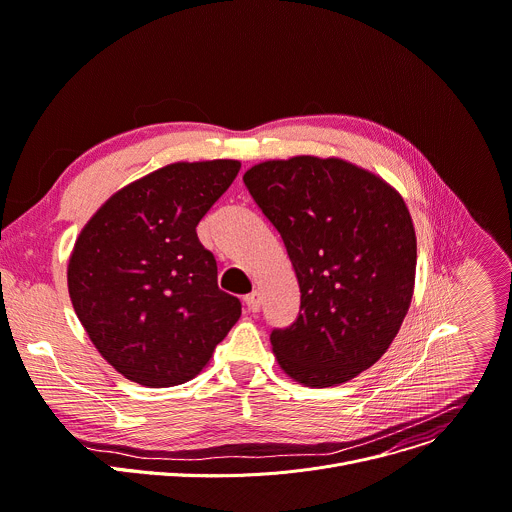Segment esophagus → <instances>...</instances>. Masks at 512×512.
Returning <instances> with one entry per match:
<instances>
[{
    "label": "esophagus",
    "instance_id": "34e87169",
    "mask_svg": "<svg viewBox=\"0 0 512 512\" xmlns=\"http://www.w3.org/2000/svg\"><path fill=\"white\" fill-rule=\"evenodd\" d=\"M245 306L251 310V312H257L261 308V294L257 290H253L251 294L245 296Z\"/></svg>",
    "mask_w": 512,
    "mask_h": 512
}]
</instances>
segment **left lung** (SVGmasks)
Wrapping results in <instances>:
<instances>
[{
	"mask_svg": "<svg viewBox=\"0 0 512 512\" xmlns=\"http://www.w3.org/2000/svg\"><path fill=\"white\" fill-rule=\"evenodd\" d=\"M243 181L282 235L300 312L271 331L277 363L310 388L355 378L390 347L408 312L416 237L402 196L343 159L265 161Z\"/></svg>",
	"mask_w": 512,
	"mask_h": 512,
	"instance_id": "1",
	"label": "left lung"
}]
</instances>
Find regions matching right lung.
<instances>
[{
	"label": "right lung",
	"mask_w": 512,
	"mask_h": 512,
	"mask_svg": "<svg viewBox=\"0 0 512 512\" xmlns=\"http://www.w3.org/2000/svg\"><path fill=\"white\" fill-rule=\"evenodd\" d=\"M239 161L173 163L116 192L75 241L67 284L77 318L126 380H192L241 316L218 288L196 226L230 188Z\"/></svg>",
	"instance_id": "add662e5"
}]
</instances>
